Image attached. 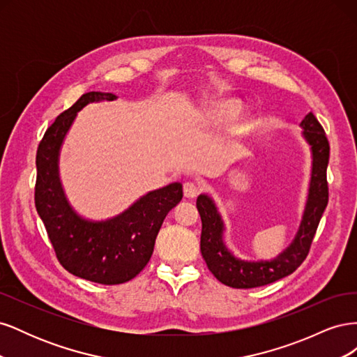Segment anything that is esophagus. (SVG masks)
Here are the masks:
<instances>
[{"label": "esophagus", "instance_id": "34e87169", "mask_svg": "<svg viewBox=\"0 0 357 357\" xmlns=\"http://www.w3.org/2000/svg\"><path fill=\"white\" fill-rule=\"evenodd\" d=\"M183 193H185L186 198H195L199 193V186L195 185V183L188 181L183 185Z\"/></svg>", "mask_w": 357, "mask_h": 357}]
</instances>
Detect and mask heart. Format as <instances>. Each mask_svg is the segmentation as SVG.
I'll return each instance as SVG.
<instances>
[{"label": "heart", "instance_id": "1", "mask_svg": "<svg viewBox=\"0 0 357 357\" xmlns=\"http://www.w3.org/2000/svg\"><path fill=\"white\" fill-rule=\"evenodd\" d=\"M240 109L241 105L238 101L222 100L214 104V114L219 119H222V121H228V119H232L238 114Z\"/></svg>", "mask_w": 357, "mask_h": 357}]
</instances>
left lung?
<instances>
[{
    "instance_id": "left-lung-1",
    "label": "left lung",
    "mask_w": 357,
    "mask_h": 357,
    "mask_svg": "<svg viewBox=\"0 0 357 357\" xmlns=\"http://www.w3.org/2000/svg\"><path fill=\"white\" fill-rule=\"evenodd\" d=\"M302 137L311 150V178L308 197L298 232L284 250L271 261H243L236 257L223 240L225 223L213 198L201 193L197 208L201 215V253L213 275L220 283L235 289H252L274 283L290 275L305 261L314 238L321 214L328 205L326 168L329 162V143L321 125L312 113L301 122Z\"/></svg>"
}]
</instances>
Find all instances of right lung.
I'll return each mask as SVG.
<instances>
[{"mask_svg":"<svg viewBox=\"0 0 357 357\" xmlns=\"http://www.w3.org/2000/svg\"><path fill=\"white\" fill-rule=\"evenodd\" d=\"M116 98L109 92L83 93L47 128L36 158V208L59 264L73 275L100 284H121L139 274L152 257L162 222L183 198L181 183L176 181L146 193L107 220L84 219L71 207L59 177L63 139L83 107Z\"/></svg>","mask_w":357,"mask_h":357,"instance_id":"add662e5","label":"right lung"}]
</instances>
